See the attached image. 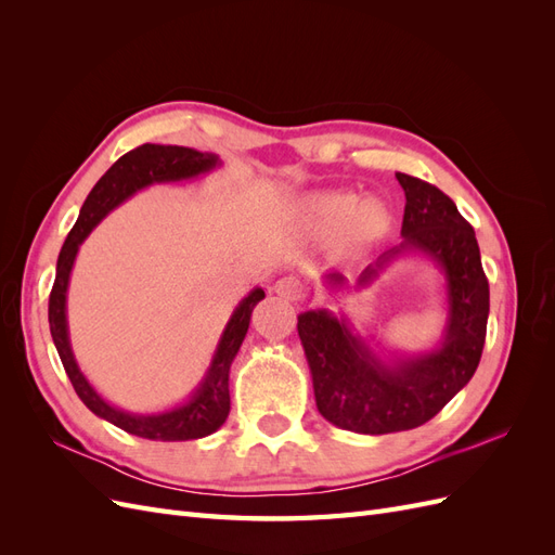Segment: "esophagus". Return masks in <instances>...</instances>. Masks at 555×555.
<instances>
[{
    "mask_svg": "<svg viewBox=\"0 0 555 555\" xmlns=\"http://www.w3.org/2000/svg\"><path fill=\"white\" fill-rule=\"evenodd\" d=\"M275 292H278L280 296H284V298L296 300V298H300V296L306 294V282L300 280V278H294V275L282 278V280H278V284H275Z\"/></svg>",
    "mask_w": 555,
    "mask_h": 555,
    "instance_id": "obj_1",
    "label": "esophagus"
}]
</instances>
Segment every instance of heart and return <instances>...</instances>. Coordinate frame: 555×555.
I'll use <instances>...</instances> for the list:
<instances>
[{"mask_svg":"<svg viewBox=\"0 0 555 555\" xmlns=\"http://www.w3.org/2000/svg\"><path fill=\"white\" fill-rule=\"evenodd\" d=\"M314 212L319 220H322L324 224L328 227H335V224H345L347 220H351V217L357 215L354 210V201L343 196V194H326L322 198L314 201ZM363 220V212L359 215Z\"/></svg>","mask_w":555,"mask_h":555,"instance_id":"heart-1","label":"heart"}]
</instances>
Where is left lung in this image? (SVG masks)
I'll return each mask as SVG.
<instances>
[{"label":"left lung","instance_id":"8db88e82","mask_svg":"<svg viewBox=\"0 0 555 555\" xmlns=\"http://www.w3.org/2000/svg\"><path fill=\"white\" fill-rule=\"evenodd\" d=\"M405 190L400 247L424 249L447 273L449 326L433 354L396 367L382 365L345 322L326 310L298 314V335L312 371L317 410L326 422L363 435L412 430L438 414L473 379L489 322V280L475 229L435 184L396 173ZM400 251V249H396ZM375 271L361 275V284ZM331 287L343 284L331 273Z\"/></svg>","mask_w":555,"mask_h":555}]
</instances>
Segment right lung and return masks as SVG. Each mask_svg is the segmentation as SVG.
<instances>
[{
  "label": "right lung",
  "mask_w": 555,
  "mask_h": 555,
  "mask_svg": "<svg viewBox=\"0 0 555 555\" xmlns=\"http://www.w3.org/2000/svg\"><path fill=\"white\" fill-rule=\"evenodd\" d=\"M215 162L217 157L212 155L196 153L192 147H180V145L143 143L139 147L129 150L127 155L117 159L111 169L99 178V182L88 194L86 204H82L78 220L69 231V236H66L57 257V273L48 298V324H50V335H53V343L57 347L64 371L74 384V391L96 416H102L113 426L122 428L131 435H139V438H145V440L180 442V440L206 438V435L215 433L227 422L229 410H231L229 367L247 333L251 310H255V306L266 296L263 289L251 292L236 308V312H233L231 322L227 324V331L220 340V347H217V354L212 359L206 382L201 384V389L194 393V398L188 402V405H182L173 412L155 414V416H137V414H127L111 408L108 402H104L96 396V391L88 384V379L78 371L72 347H69V335H66V314H64L66 284H69V273H72L78 245L88 238V233L99 222L104 220L108 210H113L117 204H122L127 196L145 188V184L192 178L212 169Z\"/></svg>",
  "instance_id": "add662e5"
}]
</instances>
